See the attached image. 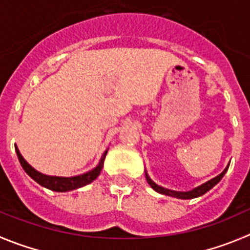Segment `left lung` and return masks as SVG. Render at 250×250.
Instances as JSON below:
<instances>
[{
  "mask_svg": "<svg viewBox=\"0 0 250 250\" xmlns=\"http://www.w3.org/2000/svg\"><path fill=\"white\" fill-rule=\"evenodd\" d=\"M228 167H229V164L226 167V169L223 170L220 175H217L216 178L211 179V180L206 181V183L202 184V185L197 186V188H192V190H188V191H174V190H169V188H163V186L155 184L150 178H149V175H148V172H146V181H148V184L150 185V188H153V190L157 191V192L162 193V195L171 196V197H176V199H181V200H190V199H196V197H200V196L205 195L207 191H209L214 185H217V184L220 183L221 179H222L223 176H225L226 172H227Z\"/></svg>",
  "mask_w": 250,
  "mask_h": 250,
  "instance_id": "1",
  "label": "left lung"
}]
</instances>
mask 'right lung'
Instances as JSON below:
<instances>
[{
	"label": "right lung",
	"instance_id": "obj_1",
	"mask_svg": "<svg viewBox=\"0 0 250 250\" xmlns=\"http://www.w3.org/2000/svg\"><path fill=\"white\" fill-rule=\"evenodd\" d=\"M15 148L21 165H22L24 171L29 175L30 178L33 179L34 181H37V183H38L39 185L43 186V188L57 191V192H67V191L76 190V188H83V186H86L88 185V184L92 183V181L99 176L100 172H101L102 167H104V158H106L107 151H108V149H106V150L104 151L99 164L93 167V169L88 170V171L83 172V174L66 178V176H51V175H45L43 174V172L38 171V170L34 169L32 165L28 164L27 160L22 157V154H21L18 146H15Z\"/></svg>",
	"mask_w": 250,
	"mask_h": 250
}]
</instances>
